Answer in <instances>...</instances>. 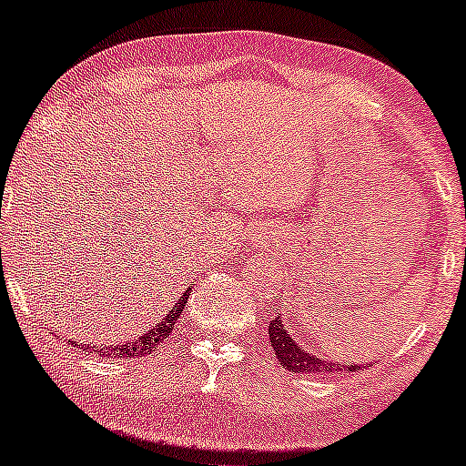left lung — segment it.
Returning <instances> with one entry per match:
<instances>
[{
    "mask_svg": "<svg viewBox=\"0 0 466 466\" xmlns=\"http://www.w3.org/2000/svg\"><path fill=\"white\" fill-rule=\"evenodd\" d=\"M269 341L271 349H274L280 366H285L287 370L298 372V374H344V372H357L361 368H366V363H339V361H326L319 360L318 355H313L311 350L300 349L296 339L287 333L285 322L278 315L276 319L269 322Z\"/></svg>",
    "mask_w": 466,
    "mask_h": 466,
    "instance_id": "8db88e82",
    "label": "left lung"
}]
</instances>
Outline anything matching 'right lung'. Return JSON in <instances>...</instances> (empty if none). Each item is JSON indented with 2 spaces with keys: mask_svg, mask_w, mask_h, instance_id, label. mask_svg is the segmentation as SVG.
I'll use <instances>...</instances> for the list:
<instances>
[{
  "mask_svg": "<svg viewBox=\"0 0 466 466\" xmlns=\"http://www.w3.org/2000/svg\"><path fill=\"white\" fill-rule=\"evenodd\" d=\"M192 289L188 287L184 291V296L177 298V304H175L173 309H170L168 315L159 322L157 326H153L151 330H144V335L137 337V339H131V341H125V344H116V346H103V349H96L92 346V341L89 344H78V341H74V346L80 350L89 352H103V355H109V357H120V360H140V357H147L155 352L162 341H166V337L173 333V326L177 324L179 315L184 313V307H186V300H188Z\"/></svg>",
  "mask_w": 466,
  "mask_h": 466,
  "instance_id": "1",
  "label": "right lung"
}]
</instances>
